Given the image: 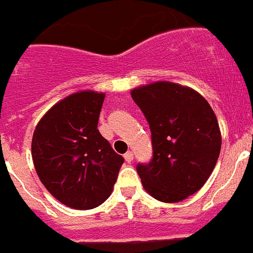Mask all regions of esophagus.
<instances>
[{
  "label": "esophagus",
  "instance_id": "1",
  "mask_svg": "<svg viewBox=\"0 0 253 253\" xmlns=\"http://www.w3.org/2000/svg\"><path fill=\"white\" fill-rule=\"evenodd\" d=\"M123 157H125V160H126V161L128 162V164H130V162L132 161V160H133V155H132V152H131V151H128V152H127V153H125V156H123Z\"/></svg>",
  "mask_w": 253,
  "mask_h": 253
}]
</instances>
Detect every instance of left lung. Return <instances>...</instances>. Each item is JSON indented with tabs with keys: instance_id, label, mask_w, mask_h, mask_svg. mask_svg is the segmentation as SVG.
I'll return each mask as SVG.
<instances>
[{
	"instance_id": "8db88e82",
	"label": "left lung",
	"mask_w": 253,
	"mask_h": 253,
	"mask_svg": "<svg viewBox=\"0 0 253 253\" xmlns=\"http://www.w3.org/2000/svg\"><path fill=\"white\" fill-rule=\"evenodd\" d=\"M131 96L152 132L153 159L136 168L143 187L156 200L179 203L204 186L217 164V117L199 92L171 82L140 85Z\"/></svg>"
}]
</instances>
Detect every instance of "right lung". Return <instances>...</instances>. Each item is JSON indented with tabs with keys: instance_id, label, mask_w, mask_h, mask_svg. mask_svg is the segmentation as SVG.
Returning <instances> with one entry per match:
<instances>
[{
	"instance_id": "right-lung-1",
	"label": "right lung",
	"mask_w": 253,
	"mask_h": 253,
	"mask_svg": "<svg viewBox=\"0 0 253 253\" xmlns=\"http://www.w3.org/2000/svg\"><path fill=\"white\" fill-rule=\"evenodd\" d=\"M105 93L79 91L49 109L32 136V160L41 183L69 208L87 211L110 196L122 156L97 130Z\"/></svg>"
}]
</instances>
